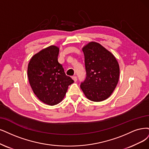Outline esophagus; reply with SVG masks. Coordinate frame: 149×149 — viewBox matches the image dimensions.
Returning a JSON list of instances; mask_svg holds the SVG:
<instances>
[{
	"label": "esophagus",
	"instance_id": "obj_1",
	"mask_svg": "<svg viewBox=\"0 0 149 149\" xmlns=\"http://www.w3.org/2000/svg\"><path fill=\"white\" fill-rule=\"evenodd\" d=\"M72 79L74 80V81H76L77 80V77L76 76H72Z\"/></svg>",
	"mask_w": 149,
	"mask_h": 149
}]
</instances>
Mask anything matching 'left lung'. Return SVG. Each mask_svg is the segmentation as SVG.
Wrapping results in <instances>:
<instances>
[{
  "mask_svg": "<svg viewBox=\"0 0 149 149\" xmlns=\"http://www.w3.org/2000/svg\"><path fill=\"white\" fill-rule=\"evenodd\" d=\"M82 50L86 76L81 83V89L92 101L105 100L118 84L120 68L117 61L111 52L95 42L87 44Z\"/></svg>",
  "mask_w": 149,
  "mask_h": 149,
  "instance_id": "obj_1",
  "label": "left lung"
}]
</instances>
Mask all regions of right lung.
I'll return each mask as SVG.
<instances>
[{
    "mask_svg": "<svg viewBox=\"0 0 149 149\" xmlns=\"http://www.w3.org/2000/svg\"><path fill=\"white\" fill-rule=\"evenodd\" d=\"M59 51V48L54 45L42 49L32 57L27 68L29 84L34 94L49 106L61 101L69 85L74 83L58 62Z\"/></svg>",
    "mask_w": 149,
    "mask_h": 149,
    "instance_id": "add662e5",
    "label": "right lung"
}]
</instances>
